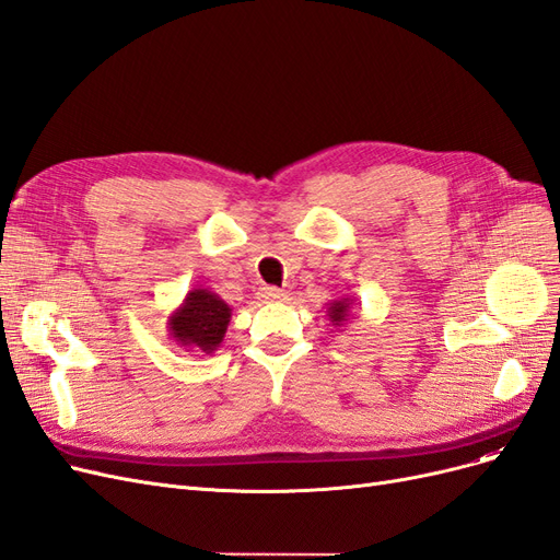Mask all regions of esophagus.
<instances>
[{
	"label": "esophagus",
	"instance_id": "1",
	"mask_svg": "<svg viewBox=\"0 0 560 560\" xmlns=\"http://www.w3.org/2000/svg\"><path fill=\"white\" fill-rule=\"evenodd\" d=\"M258 298L262 302H283L288 295H285V291H281V288L265 285V288H260V291H258Z\"/></svg>",
	"mask_w": 560,
	"mask_h": 560
}]
</instances>
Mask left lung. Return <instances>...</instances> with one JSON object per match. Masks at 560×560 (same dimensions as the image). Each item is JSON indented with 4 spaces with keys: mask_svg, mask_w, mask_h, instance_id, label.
I'll use <instances>...</instances> for the list:
<instances>
[{
    "mask_svg": "<svg viewBox=\"0 0 560 560\" xmlns=\"http://www.w3.org/2000/svg\"><path fill=\"white\" fill-rule=\"evenodd\" d=\"M353 306H355V302H353L349 295L332 300V302L328 304V320L332 323L335 328L347 326L349 318H353Z\"/></svg>",
    "mask_w": 560,
    "mask_h": 560,
    "instance_id": "left-lung-1",
    "label": "left lung"
}]
</instances>
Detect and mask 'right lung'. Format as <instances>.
<instances>
[{"instance_id": "1", "label": "right lung", "mask_w": 560, "mask_h": 560, "mask_svg": "<svg viewBox=\"0 0 560 560\" xmlns=\"http://www.w3.org/2000/svg\"><path fill=\"white\" fill-rule=\"evenodd\" d=\"M230 304L207 288H192L182 304L167 316V330L174 345L213 353L223 345L230 326Z\"/></svg>"}]
</instances>
